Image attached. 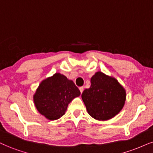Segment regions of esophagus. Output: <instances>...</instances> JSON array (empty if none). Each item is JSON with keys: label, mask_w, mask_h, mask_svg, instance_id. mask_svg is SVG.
<instances>
[{"label": "esophagus", "mask_w": 153, "mask_h": 153, "mask_svg": "<svg viewBox=\"0 0 153 153\" xmlns=\"http://www.w3.org/2000/svg\"><path fill=\"white\" fill-rule=\"evenodd\" d=\"M79 90H80L81 93H82L83 91H84V87H83V86H80V87H79Z\"/></svg>", "instance_id": "esophagus-1"}]
</instances>
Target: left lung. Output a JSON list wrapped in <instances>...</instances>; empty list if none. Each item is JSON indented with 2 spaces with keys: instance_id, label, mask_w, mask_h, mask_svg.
Wrapping results in <instances>:
<instances>
[{
  "instance_id": "left-lung-1",
  "label": "left lung",
  "mask_w": 153,
  "mask_h": 153,
  "mask_svg": "<svg viewBox=\"0 0 153 153\" xmlns=\"http://www.w3.org/2000/svg\"><path fill=\"white\" fill-rule=\"evenodd\" d=\"M91 84L82 94L88 114L98 120L114 118L123 108L126 90L116 79L101 71L91 77Z\"/></svg>"
}]
</instances>
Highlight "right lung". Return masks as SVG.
Returning a JSON list of instances; mask_svg holds the SVG:
<instances>
[{
  "label": "right lung",
  "instance_id": "obj_1",
  "mask_svg": "<svg viewBox=\"0 0 153 153\" xmlns=\"http://www.w3.org/2000/svg\"><path fill=\"white\" fill-rule=\"evenodd\" d=\"M80 94L73 81L55 73L40 83L33 101L40 114L49 120H56L65 115L69 103Z\"/></svg>",
  "mask_w": 153,
  "mask_h": 153
}]
</instances>
